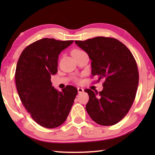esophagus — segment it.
<instances>
[{
  "instance_id": "1",
  "label": "esophagus",
  "mask_w": 155,
  "mask_h": 155,
  "mask_svg": "<svg viewBox=\"0 0 155 155\" xmlns=\"http://www.w3.org/2000/svg\"><path fill=\"white\" fill-rule=\"evenodd\" d=\"M77 90H78V93L79 94H81V93H83L84 92V88H82L81 87H78L77 88Z\"/></svg>"
}]
</instances>
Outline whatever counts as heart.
<instances>
[{"label":"heart","mask_w":155,"mask_h":155,"mask_svg":"<svg viewBox=\"0 0 155 155\" xmlns=\"http://www.w3.org/2000/svg\"><path fill=\"white\" fill-rule=\"evenodd\" d=\"M81 51H82L80 50V49H74V50L71 51V53H74V52H81Z\"/></svg>","instance_id":"heart-1"}]
</instances>
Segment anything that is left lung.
I'll list each match as a JSON object with an SVG mask.
<instances>
[{"mask_svg":"<svg viewBox=\"0 0 155 155\" xmlns=\"http://www.w3.org/2000/svg\"><path fill=\"white\" fill-rule=\"evenodd\" d=\"M91 60V74L104 80L100 92L85 89L86 110L93 120L108 126L120 121L130 109L139 84L137 63L131 51L116 39L104 37L75 41Z\"/></svg>","mask_w":155,"mask_h":155,"instance_id":"obj_1","label":"left lung"}]
</instances>
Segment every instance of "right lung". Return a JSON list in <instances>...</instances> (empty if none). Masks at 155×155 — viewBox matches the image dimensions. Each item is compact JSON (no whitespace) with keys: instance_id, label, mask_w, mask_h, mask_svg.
I'll use <instances>...</instances> for the list:
<instances>
[{"instance_id":"obj_1","label":"right lung","mask_w":155,"mask_h":155,"mask_svg":"<svg viewBox=\"0 0 155 155\" xmlns=\"http://www.w3.org/2000/svg\"><path fill=\"white\" fill-rule=\"evenodd\" d=\"M73 42L41 39L25 48L17 63L15 78L20 100L32 119L47 128L65 122L78 93L73 86L59 91L51 82V76L57 72L59 54Z\"/></svg>"}]
</instances>
